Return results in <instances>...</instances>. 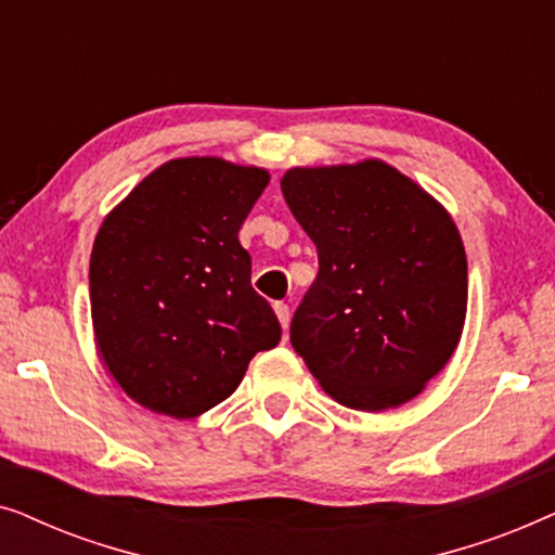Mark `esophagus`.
I'll return each mask as SVG.
<instances>
[{
  "label": "esophagus",
  "mask_w": 555,
  "mask_h": 555,
  "mask_svg": "<svg viewBox=\"0 0 555 555\" xmlns=\"http://www.w3.org/2000/svg\"><path fill=\"white\" fill-rule=\"evenodd\" d=\"M275 315H278L280 325L287 331V325H291V308H287L285 302H275Z\"/></svg>",
  "instance_id": "obj_1"
}]
</instances>
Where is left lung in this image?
<instances>
[{
  "label": "left lung",
  "mask_w": 555,
  "mask_h": 555,
  "mask_svg": "<svg viewBox=\"0 0 555 555\" xmlns=\"http://www.w3.org/2000/svg\"><path fill=\"white\" fill-rule=\"evenodd\" d=\"M280 186L321 264L293 315V348L348 409L420 397L465 328L467 255L452 215L382 158L295 166Z\"/></svg>",
  "instance_id": "8db88e82"
}]
</instances>
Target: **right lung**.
Instances as JSON below:
<instances>
[{"label": "right lung", "mask_w": 555, "mask_h": 555, "mask_svg": "<svg viewBox=\"0 0 555 555\" xmlns=\"http://www.w3.org/2000/svg\"><path fill=\"white\" fill-rule=\"evenodd\" d=\"M270 173L171 158L105 215L90 253L98 353L135 404L194 420L237 389L280 323L253 291L240 227Z\"/></svg>", "instance_id": "add662e5"}]
</instances>
